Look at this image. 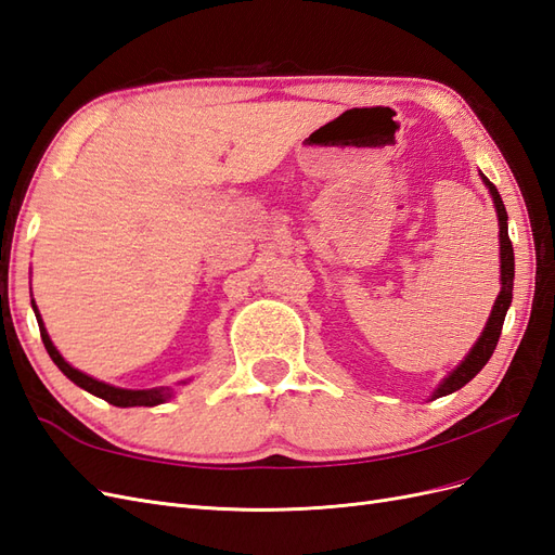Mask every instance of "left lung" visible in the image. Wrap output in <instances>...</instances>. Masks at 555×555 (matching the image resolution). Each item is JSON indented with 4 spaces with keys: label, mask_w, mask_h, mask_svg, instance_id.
Returning <instances> with one entry per match:
<instances>
[{
    "label": "left lung",
    "mask_w": 555,
    "mask_h": 555,
    "mask_svg": "<svg viewBox=\"0 0 555 555\" xmlns=\"http://www.w3.org/2000/svg\"><path fill=\"white\" fill-rule=\"evenodd\" d=\"M481 180L486 188H489L491 196H493V204H495V212H498V224H500V294L495 298L493 304V310H491V317L489 322H486L479 340L475 343V347L469 349V354L461 361V365L456 367V371L449 373V377H444L440 382L438 389L433 391V398H442V396H449L453 391H459L461 386H465L469 379H473L481 367L489 363V359L493 357L495 351V345L500 340V333H502V324H505V314L512 306V289H514V247H512V241H509V231H507V210H505V204H502V198L495 190V184L486 178L481 173Z\"/></svg>",
    "instance_id": "8db88e82"
}]
</instances>
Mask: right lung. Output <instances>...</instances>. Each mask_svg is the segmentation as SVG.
<instances>
[{
  "label": "right lung",
  "instance_id": "right-lung-1",
  "mask_svg": "<svg viewBox=\"0 0 555 555\" xmlns=\"http://www.w3.org/2000/svg\"><path fill=\"white\" fill-rule=\"evenodd\" d=\"M31 308H35L39 331H41V340L46 345V351L50 354V359H53V363L60 367V371L66 377H69L74 384H78L80 389H86L88 393H92L96 398H104L106 402H111V405H115V408H153V405H159V402H166L173 396V389H169V386H159V389H120V386L99 382V379H94L86 373L76 371L74 365L64 361V357L60 354L57 347L53 345V340H50V335L43 326V319L39 314L35 298H31ZM180 384H188V382H180Z\"/></svg>",
  "mask_w": 555,
  "mask_h": 555
}]
</instances>
